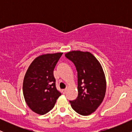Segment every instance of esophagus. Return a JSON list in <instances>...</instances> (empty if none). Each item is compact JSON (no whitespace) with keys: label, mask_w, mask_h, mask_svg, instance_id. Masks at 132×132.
I'll list each match as a JSON object with an SVG mask.
<instances>
[{"label":"esophagus","mask_w":132,"mask_h":132,"mask_svg":"<svg viewBox=\"0 0 132 132\" xmlns=\"http://www.w3.org/2000/svg\"><path fill=\"white\" fill-rule=\"evenodd\" d=\"M66 91H67V89H64L62 90V92H63V94H65L66 93Z\"/></svg>","instance_id":"obj_1"}]
</instances>
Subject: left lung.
<instances>
[{
    "instance_id": "left-lung-1",
    "label": "left lung",
    "mask_w": 132,
    "mask_h": 132,
    "mask_svg": "<svg viewBox=\"0 0 132 132\" xmlns=\"http://www.w3.org/2000/svg\"><path fill=\"white\" fill-rule=\"evenodd\" d=\"M65 56L74 63L78 72V97L69 102L79 114L89 116L105 97L106 81L102 66L89 52L72 51Z\"/></svg>"
}]
</instances>
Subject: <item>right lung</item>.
I'll return each mask as SVG.
<instances>
[{
	"label": "right lung",
	"instance_id": "add662e5",
	"mask_svg": "<svg viewBox=\"0 0 132 132\" xmlns=\"http://www.w3.org/2000/svg\"><path fill=\"white\" fill-rule=\"evenodd\" d=\"M62 53L46 54L35 59L23 82L25 102L34 112L44 115L54 107L61 95L56 87L53 71Z\"/></svg>",
	"mask_w": 132,
	"mask_h": 132
}]
</instances>
